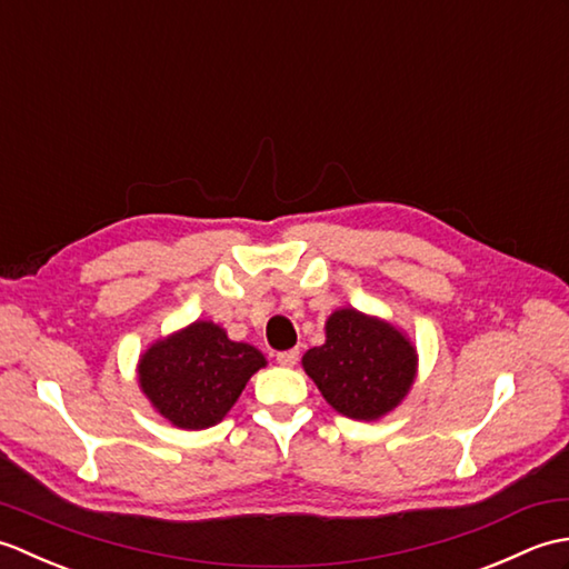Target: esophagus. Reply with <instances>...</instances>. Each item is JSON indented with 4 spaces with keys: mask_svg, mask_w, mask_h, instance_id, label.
I'll list each match as a JSON object with an SVG mask.
<instances>
[{
    "mask_svg": "<svg viewBox=\"0 0 569 569\" xmlns=\"http://www.w3.org/2000/svg\"><path fill=\"white\" fill-rule=\"evenodd\" d=\"M298 359H300L298 349H286V352H278V355H276V361H278V365H281V367H296Z\"/></svg>",
    "mask_w": 569,
    "mask_h": 569,
    "instance_id": "obj_1",
    "label": "esophagus"
}]
</instances>
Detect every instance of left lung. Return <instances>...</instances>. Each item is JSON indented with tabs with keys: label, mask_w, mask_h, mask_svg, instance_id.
Here are the masks:
<instances>
[{
	"label": "left lung",
	"mask_w": 569,
	"mask_h": 569,
	"mask_svg": "<svg viewBox=\"0 0 569 569\" xmlns=\"http://www.w3.org/2000/svg\"><path fill=\"white\" fill-rule=\"evenodd\" d=\"M328 342L303 357L308 377L335 410L355 420H377L408 393L416 377V349L391 325L337 310Z\"/></svg>",
	"instance_id": "obj_1"
}]
</instances>
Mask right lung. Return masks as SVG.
Segmentation results:
<instances>
[{
	"instance_id": "1",
	"label": "right lung",
	"mask_w": 569,
	"mask_h": 569,
	"mask_svg": "<svg viewBox=\"0 0 569 569\" xmlns=\"http://www.w3.org/2000/svg\"><path fill=\"white\" fill-rule=\"evenodd\" d=\"M263 365L259 349L227 340L212 322H196L143 355L139 381L173 426L202 430L227 416L251 373Z\"/></svg>"
}]
</instances>
